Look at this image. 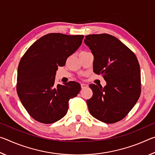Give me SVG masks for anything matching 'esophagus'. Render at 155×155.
Listing matches in <instances>:
<instances>
[{
    "mask_svg": "<svg viewBox=\"0 0 155 155\" xmlns=\"http://www.w3.org/2000/svg\"><path fill=\"white\" fill-rule=\"evenodd\" d=\"M87 86H88V85H87V84H85V83H82V84H81V88H82V89H84V88L87 87Z\"/></svg>",
    "mask_w": 155,
    "mask_h": 155,
    "instance_id": "obj_1",
    "label": "esophagus"
}]
</instances>
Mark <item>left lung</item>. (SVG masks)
Here are the masks:
<instances>
[{
    "mask_svg": "<svg viewBox=\"0 0 155 155\" xmlns=\"http://www.w3.org/2000/svg\"><path fill=\"white\" fill-rule=\"evenodd\" d=\"M84 42L94 55L93 70L107 85L90 84L93 96L87 101L90 114L113 124L122 120L141 94L140 67L135 54L115 37L107 33L85 36Z\"/></svg>",
    "mask_w": 155,
    "mask_h": 155,
    "instance_id": "obj_1",
    "label": "left lung"
}]
</instances>
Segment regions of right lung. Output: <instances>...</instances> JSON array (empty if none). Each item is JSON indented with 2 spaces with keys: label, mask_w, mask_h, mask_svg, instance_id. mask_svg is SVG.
Masks as SVG:
<instances>
[{
  "label": "right lung",
  "mask_w": 155,
  "mask_h": 155,
  "mask_svg": "<svg viewBox=\"0 0 155 155\" xmlns=\"http://www.w3.org/2000/svg\"><path fill=\"white\" fill-rule=\"evenodd\" d=\"M84 36L48 33L31 45L18 65L16 90L22 105L39 122L52 124L66 115L68 102L81 85L70 81L54 85L58 66H64L82 44Z\"/></svg>",
  "instance_id": "add662e5"
}]
</instances>
